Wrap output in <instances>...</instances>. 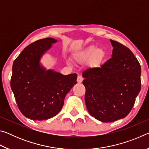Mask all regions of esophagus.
Returning a JSON list of instances; mask_svg holds the SVG:
<instances>
[{"label":"esophagus","mask_w":149,"mask_h":149,"mask_svg":"<svg viewBox=\"0 0 149 149\" xmlns=\"http://www.w3.org/2000/svg\"><path fill=\"white\" fill-rule=\"evenodd\" d=\"M82 81H83V77L81 76V75H78L77 79V83H81Z\"/></svg>","instance_id":"esophagus-1"}]
</instances>
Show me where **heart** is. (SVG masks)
<instances>
[{
	"mask_svg": "<svg viewBox=\"0 0 149 149\" xmlns=\"http://www.w3.org/2000/svg\"><path fill=\"white\" fill-rule=\"evenodd\" d=\"M105 56L104 50L99 49L96 46H91L88 48L85 52L79 58V60H86L93 58L92 64L95 66L99 65L103 58Z\"/></svg>",
	"mask_w": 149,
	"mask_h": 149,
	"instance_id": "obj_1",
	"label": "heart"
}]
</instances>
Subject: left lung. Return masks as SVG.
I'll return each mask as SVG.
<instances>
[{
	"mask_svg": "<svg viewBox=\"0 0 149 149\" xmlns=\"http://www.w3.org/2000/svg\"><path fill=\"white\" fill-rule=\"evenodd\" d=\"M112 58L101 66L83 72L88 112L102 122L127 116L141 87V68L130 49L110 39Z\"/></svg>",
	"mask_w": 149,
	"mask_h": 149,
	"instance_id": "1",
	"label": "left lung"
}]
</instances>
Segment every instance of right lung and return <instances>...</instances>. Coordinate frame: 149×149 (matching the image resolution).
<instances>
[{
    "mask_svg": "<svg viewBox=\"0 0 149 149\" xmlns=\"http://www.w3.org/2000/svg\"><path fill=\"white\" fill-rule=\"evenodd\" d=\"M56 42L52 38L37 40L13 63L11 89L20 112L31 120H45L57 115L65 95L77 84L76 74L64 75L40 66V58Z\"/></svg>",
    "mask_w": 149,
    "mask_h": 149,
    "instance_id": "1",
    "label": "right lung"
}]
</instances>
